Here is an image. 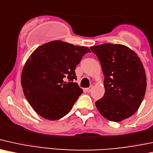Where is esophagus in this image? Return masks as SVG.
Here are the masks:
<instances>
[{
	"instance_id": "esophagus-1",
	"label": "esophagus",
	"mask_w": 153,
	"mask_h": 153,
	"mask_svg": "<svg viewBox=\"0 0 153 153\" xmlns=\"http://www.w3.org/2000/svg\"><path fill=\"white\" fill-rule=\"evenodd\" d=\"M92 89H93L92 87H89V88H87V89H85V91H87V92L89 93V92H91V90H92Z\"/></svg>"
}]
</instances>
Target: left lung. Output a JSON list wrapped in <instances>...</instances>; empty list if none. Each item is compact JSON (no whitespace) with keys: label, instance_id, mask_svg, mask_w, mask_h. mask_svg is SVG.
<instances>
[{"label":"left lung","instance_id":"8db88e82","mask_svg":"<svg viewBox=\"0 0 153 153\" xmlns=\"http://www.w3.org/2000/svg\"><path fill=\"white\" fill-rule=\"evenodd\" d=\"M105 75L104 97L96 102L100 114L112 122H121L137 111L144 98L147 78L137 53L123 44L91 46Z\"/></svg>","mask_w":153,"mask_h":153}]
</instances>
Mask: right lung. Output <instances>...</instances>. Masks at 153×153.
<instances>
[{"label":"right lung","mask_w":153,"mask_h":153,"mask_svg":"<svg viewBox=\"0 0 153 153\" xmlns=\"http://www.w3.org/2000/svg\"><path fill=\"white\" fill-rule=\"evenodd\" d=\"M88 52L91 51L86 46L57 40L41 45L30 55L21 73V86L39 115L57 120L69 112L83 92L73 82L76 79L74 70Z\"/></svg>","instance_id":"obj_1"}]
</instances>
